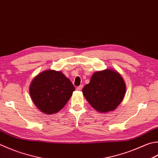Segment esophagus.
Segmentation results:
<instances>
[{"mask_svg": "<svg viewBox=\"0 0 158 158\" xmlns=\"http://www.w3.org/2000/svg\"><path fill=\"white\" fill-rule=\"evenodd\" d=\"M82 88H83V85H80L79 86H78V87H77V90H79V91L81 90Z\"/></svg>", "mask_w": 158, "mask_h": 158, "instance_id": "esophagus-1", "label": "esophagus"}]
</instances>
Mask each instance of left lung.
Instances as JSON below:
<instances>
[{"mask_svg":"<svg viewBox=\"0 0 158 158\" xmlns=\"http://www.w3.org/2000/svg\"><path fill=\"white\" fill-rule=\"evenodd\" d=\"M126 88L119 74L106 69L94 73L82 92L89 103L99 112L115 110L124 98Z\"/></svg>","mask_w":158,"mask_h":158,"instance_id":"1","label":"left lung"}]
</instances>
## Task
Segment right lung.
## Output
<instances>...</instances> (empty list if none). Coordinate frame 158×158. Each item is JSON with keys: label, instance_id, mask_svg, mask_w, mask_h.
Returning <instances> with one entry per match:
<instances>
[{"label": "right lung", "instance_id": "right-lung-1", "mask_svg": "<svg viewBox=\"0 0 158 158\" xmlns=\"http://www.w3.org/2000/svg\"><path fill=\"white\" fill-rule=\"evenodd\" d=\"M75 89L72 82L62 73L50 70L34 78L29 92L36 107L42 112L52 114L62 109Z\"/></svg>", "mask_w": 158, "mask_h": 158}]
</instances>
